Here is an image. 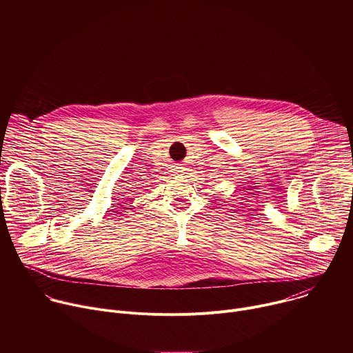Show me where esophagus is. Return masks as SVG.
Masks as SVG:
<instances>
[{"instance_id": "34e87169", "label": "esophagus", "mask_w": 353, "mask_h": 353, "mask_svg": "<svg viewBox=\"0 0 353 353\" xmlns=\"http://www.w3.org/2000/svg\"><path fill=\"white\" fill-rule=\"evenodd\" d=\"M174 173H176L177 176H184V174L187 173V168H185L183 163H179V165L174 166Z\"/></svg>"}]
</instances>
